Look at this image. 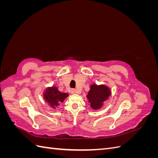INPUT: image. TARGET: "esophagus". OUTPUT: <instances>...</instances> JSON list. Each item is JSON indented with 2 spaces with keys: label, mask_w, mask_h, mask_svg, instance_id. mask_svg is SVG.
Wrapping results in <instances>:
<instances>
[{
  "label": "esophagus",
  "mask_w": 158,
  "mask_h": 158,
  "mask_svg": "<svg viewBox=\"0 0 158 158\" xmlns=\"http://www.w3.org/2000/svg\"><path fill=\"white\" fill-rule=\"evenodd\" d=\"M77 93V92H76V89H73L71 90V94H76Z\"/></svg>",
  "instance_id": "1"
}]
</instances>
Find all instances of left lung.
<instances>
[{
	"label": "left lung",
	"mask_w": 158,
	"mask_h": 158,
	"mask_svg": "<svg viewBox=\"0 0 158 158\" xmlns=\"http://www.w3.org/2000/svg\"><path fill=\"white\" fill-rule=\"evenodd\" d=\"M110 95L111 90L106 85L92 84L90 86L87 98L91 107L94 110H97L103 106V102L109 98Z\"/></svg>",
	"instance_id": "8db88e82"
}]
</instances>
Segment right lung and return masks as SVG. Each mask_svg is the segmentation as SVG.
I'll return each instance as SVG.
<instances>
[{
    "mask_svg": "<svg viewBox=\"0 0 158 158\" xmlns=\"http://www.w3.org/2000/svg\"><path fill=\"white\" fill-rule=\"evenodd\" d=\"M68 96V94L61 93L55 86L47 88L44 94L45 100L52 108L59 106L60 103H63Z\"/></svg>",
    "mask_w": 158,
    "mask_h": 158,
    "instance_id": "1",
    "label": "right lung"
}]
</instances>
